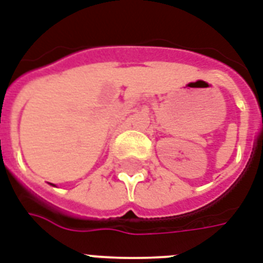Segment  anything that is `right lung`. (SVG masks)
I'll list each match as a JSON object with an SVG mask.
<instances>
[{"mask_svg":"<svg viewBox=\"0 0 263 263\" xmlns=\"http://www.w3.org/2000/svg\"><path fill=\"white\" fill-rule=\"evenodd\" d=\"M51 185H52V186H55V185H54V183H51Z\"/></svg>","mask_w":263,"mask_h":263,"instance_id":"add662e5","label":"right lung"}]
</instances>
